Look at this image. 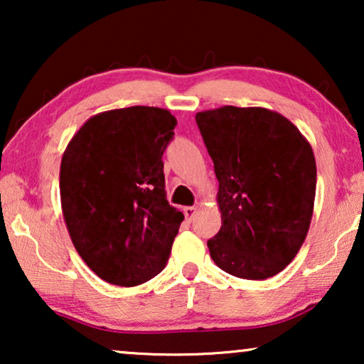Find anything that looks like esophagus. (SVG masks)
Instances as JSON below:
<instances>
[{
  "label": "esophagus",
  "instance_id": "1",
  "mask_svg": "<svg viewBox=\"0 0 364 364\" xmlns=\"http://www.w3.org/2000/svg\"><path fill=\"white\" fill-rule=\"evenodd\" d=\"M196 213H197V207H183V215H186L188 222L196 217Z\"/></svg>",
  "mask_w": 364,
  "mask_h": 364
}]
</instances>
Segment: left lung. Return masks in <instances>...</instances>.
Instances as JSON below:
<instances>
[{
  "label": "left lung",
  "instance_id": "8db88e82",
  "mask_svg": "<svg viewBox=\"0 0 364 364\" xmlns=\"http://www.w3.org/2000/svg\"><path fill=\"white\" fill-rule=\"evenodd\" d=\"M213 161L222 215L207 242L218 268L265 280L296 257L313 217L316 162L295 124L265 107L223 106L196 114Z\"/></svg>",
  "mask_w": 364,
  "mask_h": 364
}]
</instances>
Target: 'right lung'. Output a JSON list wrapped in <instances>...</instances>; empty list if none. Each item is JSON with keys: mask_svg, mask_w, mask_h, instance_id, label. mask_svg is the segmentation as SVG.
<instances>
[{"mask_svg": "<svg viewBox=\"0 0 364 364\" xmlns=\"http://www.w3.org/2000/svg\"><path fill=\"white\" fill-rule=\"evenodd\" d=\"M177 119L132 106L82 124L61 159L59 192L73 245L104 282L136 287L166 267L183 213L168 205L162 154Z\"/></svg>", "mask_w": 364, "mask_h": 364, "instance_id": "right-lung-1", "label": "right lung"}]
</instances>
